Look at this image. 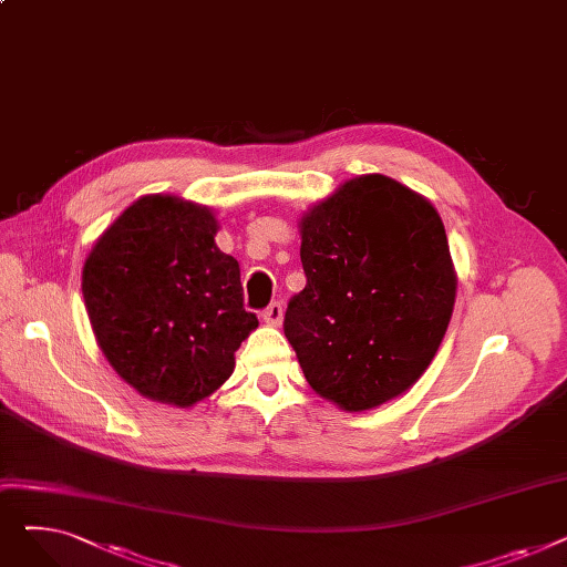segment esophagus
Returning <instances> with one entry per match:
<instances>
[{"instance_id": "1", "label": "esophagus", "mask_w": 567, "mask_h": 567, "mask_svg": "<svg viewBox=\"0 0 567 567\" xmlns=\"http://www.w3.org/2000/svg\"><path fill=\"white\" fill-rule=\"evenodd\" d=\"M264 321L268 323V326H280L282 323V317H285V308H282V303H271L268 306L266 310H264Z\"/></svg>"}]
</instances>
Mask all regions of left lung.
Wrapping results in <instances>:
<instances>
[{"label": "left lung", "instance_id": "1", "mask_svg": "<svg viewBox=\"0 0 567 567\" xmlns=\"http://www.w3.org/2000/svg\"><path fill=\"white\" fill-rule=\"evenodd\" d=\"M308 285L285 336L323 400L370 411L423 377L449 331L457 274L434 204L383 174L347 178L299 220Z\"/></svg>", "mask_w": 567, "mask_h": 567}]
</instances>
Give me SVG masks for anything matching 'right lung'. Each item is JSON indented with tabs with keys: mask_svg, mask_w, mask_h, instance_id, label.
<instances>
[{
	"mask_svg": "<svg viewBox=\"0 0 567 567\" xmlns=\"http://www.w3.org/2000/svg\"><path fill=\"white\" fill-rule=\"evenodd\" d=\"M214 208L176 195L135 199L82 268L96 342L128 385L188 409L234 372V353L259 321L244 308L241 268L220 252Z\"/></svg>",
	"mask_w": 567,
	"mask_h": 567,
	"instance_id": "add662e5",
	"label": "right lung"
}]
</instances>
